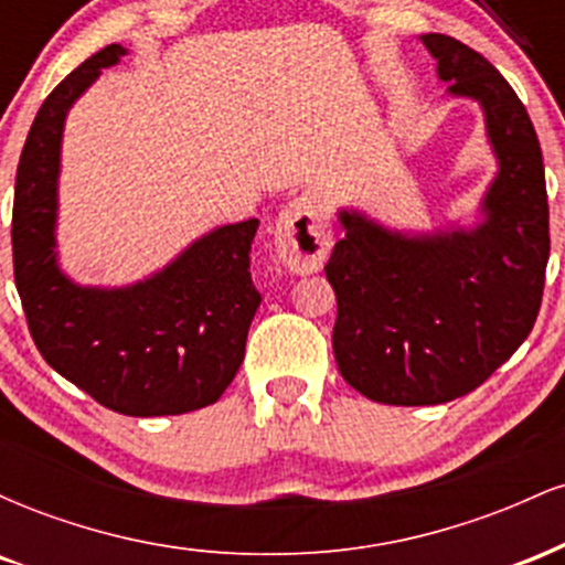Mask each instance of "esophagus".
Segmentation results:
<instances>
[{"label":"esophagus","instance_id":"1","mask_svg":"<svg viewBox=\"0 0 565 565\" xmlns=\"http://www.w3.org/2000/svg\"><path fill=\"white\" fill-rule=\"evenodd\" d=\"M276 257L291 274H316L323 268L332 246V228L313 196L289 201L274 225Z\"/></svg>","mask_w":565,"mask_h":565}]
</instances>
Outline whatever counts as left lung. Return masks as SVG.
Returning <instances> with one entry per match:
<instances>
[{"instance_id":"left-lung-1","label":"left lung","mask_w":565,"mask_h":565,"mask_svg":"<svg viewBox=\"0 0 565 565\" xmlns=\"http://www.w3.org/2000/svg\"><path fill=\"white\" fill-rule=\"evenodd\" d=\"M446 95L483 111L497 174L478 220L401 231L342 206L345 236L327 278L337 295L332 348L340 374L366 398L436 406L483 385L521 348L542 305L550 210L542 148L504 76L446 34H423Z\"/></svg>"}]
</instances>
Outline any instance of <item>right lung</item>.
<instances>
[{"label": "right lung", "mask_w": 565, "mask_h": 565, "mask_svg": "<svg viewBox=\"0 0 565 565\" xmlns=\"http://www.w3.org/2000/svg\"><path fill=\"white\" fill-rule=\"evenodd\" d=\"M125 55L121 44L103 47L39 108L18 164L12 263L44 361L111 412L167 417L215 404L242 366L263 300L249 276L260 220L204 233L127 287H87L61 268L55 231L66 116Z\"/></svg>", "instance_id": "obj_1"}]
</instances>
